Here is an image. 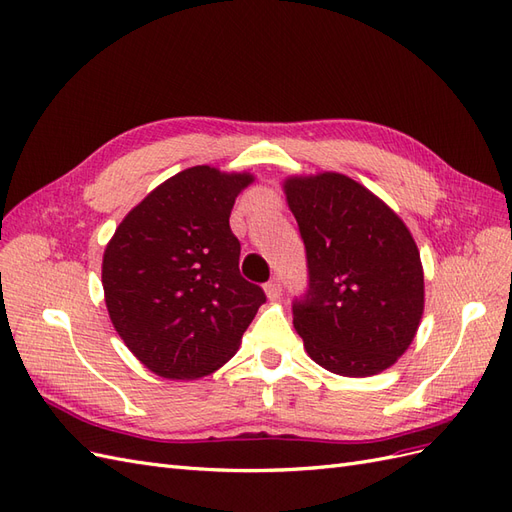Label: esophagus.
Here are the masks:
<instances>
[{
    "instance_id": "esophagus-1",
    "label": "esophagus",
    "mask_w": 512,
    "mask_h": 512,
    "mask_svg": "<svg viewBox=\"0 0 512 512\" xmlns=\"http://www.w3.org/2000/svg\"><path fill=\"white\" fill-rule=\"evenodd\" d=\"M265 292H267V297H269L271 301H275V299L282 294V284H280V280H277V277H273L271 282L265 284Z\"/></svg>"
}]
</instances>
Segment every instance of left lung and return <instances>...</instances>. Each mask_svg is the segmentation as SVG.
<instances>
[{
    "label": "left lung",
    "instance_id": "1",
    "mask_svg": "<svg viewBox=\"0 0 512 512\" xmlns=\"http://www.w3.org/2000/svg\"><path fill=\"white\" fill-rule=\"evenodd\" d=\"M282 188L307 252L309 288L292 305L307 354L348 378L389 369L410 348L425 309L408 226L342 173L292 175Z\"/></svg>",
    "mask_w": 512,
    "mask_h": 512
}]
</instances>
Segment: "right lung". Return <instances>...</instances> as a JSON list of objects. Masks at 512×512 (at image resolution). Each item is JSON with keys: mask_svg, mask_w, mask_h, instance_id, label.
Listing matches in <instances>:
<instances>
[{"mask_svg": "<svg viewBox=\"0 0 512 512\" xmlns=\"http://www.w3.org/2000/svg\"><path fill=\"white\" fill-rule=\"evenodd\" d=\"M252 173L185 168L117 226L102 258L108 316L123 344L168 380L213 374L241 346L260 286L239 273L241 243L228 218Z\"/></svg>", "mask_w": 512, "mask_h": 512, "instance_id": "add662e5", "label": "right lung"}]
</instances>
